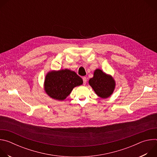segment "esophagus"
<instances>
[{
    "label": "esophagus",
    "instance_id": "obj_1",
    "mask_svg": "<svg viewBox=\"0 0 157 157\" xmlns=\"http://www.w3.org/2000/svg\"><path fill=\"white\" fill-rule=\"evenodd\" d=\"M82 80H83V84L84 85H85L86 84V82H87V79L86 77H83L82 78Z\"/></svg>",
    "mask_w": 157,
    "mask_h": 157
}]
</instances>
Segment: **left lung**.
Wrapping results in <instances>:
<instances>
[{
	"mask_svg": "<svg viewBox=\"0 0 157 157\" xmlns=\"http://www.w3.org/2000/svg\"><path fill=\"white\" fill-rule=\"evenodd\" d=\"M89 84L93 89L95 93L102 99L109 98L113 94L116 88L114 78L100 69L94 70L93 77L89 80Z\"/></svg>",
	"mask_w": 157,
	"mask_h": 157,
	"instance_id": "8db88e82",
	"label": "left lung"
}]
</instances>
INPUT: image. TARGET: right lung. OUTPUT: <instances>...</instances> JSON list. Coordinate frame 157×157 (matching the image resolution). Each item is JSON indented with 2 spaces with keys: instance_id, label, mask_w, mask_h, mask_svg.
Masks as SVG:
<instances>
[{
  "instance_id": "obj_1",
  "label": "right lung",
  "mask_w": 157,
  "mask_h": 157,
  "mask_svg": "<svg viewBox=\"0 0 157 157\" xmlns=\"http://www.w3.org/2000/svg\"><path fill=\"white\" fill-rule=\"evenodd\" d=\"M83 81L75 71L68 70H52L47 73L43 87L51 98L63 101L68 97L74 87L82 85Z\"/></svg>"
}]
</instances>
